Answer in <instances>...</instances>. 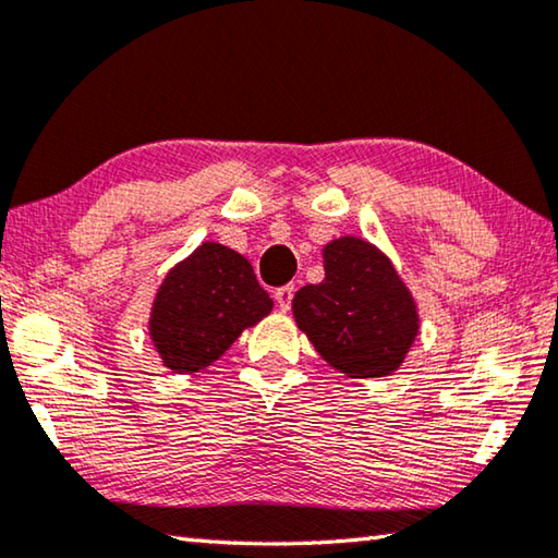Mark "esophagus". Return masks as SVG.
<instances>
[{
    "label": "esophagus",
    "instance_id": "esophagus-1",
    "mask_svg": "<svg viewBox=\"0 0 558 558\" xmlns=\"http://www.w3.org/2000/svg\"><path fill=\"white\" fill-rule=\"evenodd\" d=\"M292 295H295V288H292V286H282V288H278L276 292H272V298H276L280 310H290Z\"/></svg>",
    "mask_w": 558,
    "mask_h": 558
}]
</instances>
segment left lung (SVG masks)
<instances>
[{
  "mask_svg": "<svg viewBox=\"0 0 558 558\" xmlns=\"http://www.w3.org/2000/svg\"><path fill=\"white\" fill-rule=\"evenodd\" d=\"M325 280L292 298L295 323L335 369L376 379L399 369L418 313L391 260L372 243L344 235L325 245Z\"/></svg>",
  "mask_w": 558,
  "mask_h": 558,
  "instance_id": "1",
  "label": "left lung"
}]
</instances>
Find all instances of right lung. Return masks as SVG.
<instances>
[{
  "label": "right lung",
  "mask_w": 558,
  "mask_h": 558,
  "mask_svg": "<svg viewBox=\"0 0 558 558\" xmlns=\"http://www.w3.org/2000/svg\"><path fill=\"white\" fill-rule=\"evenodd\" d=\"M270 310V295L241 253L202 243L157 290L149 337L167 369L199 372Z\"/></svg>",
  "instance_id": "right-lung-1"
}]
</instances>
